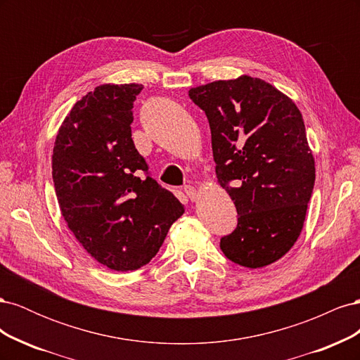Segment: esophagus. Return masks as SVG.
Segmentation results:
<instances>
[{"mask_svg":"<svg viewBox=\"0 0 360 360\" xmlns=\"http://www.w3.org/2000/svg\"><path fill=\"white\" fill-rule=\"evenodd\" d=\"M183 191H184V193L188 195L191 201H195V200L198 198V192H197V189H195L193 186H191V184H186V186L183 188Z\"/></svg>","mask_w":360,"mask_h":360,"instance_id":"34e87169","label":"esophagus"}]
</instances>
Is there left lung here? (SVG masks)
<instances>
[{
  "mask_svg": "<svg viewBox=\"0 0 360 360\" xmlns=\"http://www.w3.org/2000/svg\"><path fill=\"white\" fill-rule=\"evenodd\" d=\"M189 97L209 120L216 177L238 214L222 252L249 269L275 263L300 236L315 181L300 111L246 75L195 86Z\"/></svg>",
  "mask_w": 360,
  "mask_h": 360,
  "instance_id": "left-lung-1",
  "label": "left lung"
}]
</instances>
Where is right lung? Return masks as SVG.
<instances>
[{"mask_svg": "<svg viewBox=\"0 0 360 360\" xmlns=\"http://www.w3.org/2000/svg\"><path fill=\"white\" fill-rule=\"evenodd\" d=\"M141 90L139 84L96 86L63 122L52 155L64 221L86 252L117 271L146 266L184 213L135 148L130 124Z\"/></svg>", "mask_w": 360, "mask_h": 360, "instance_id": "obj_1", "label": "right lung"}]
</instances>
